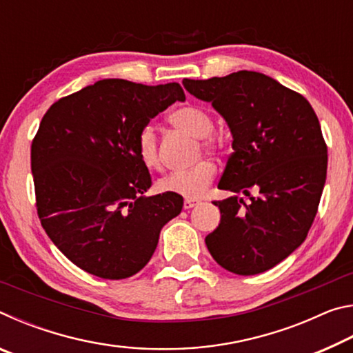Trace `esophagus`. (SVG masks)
<instances>
[{
  "label": "esophagus",
  "instance_id": "1",
  "mask_svg": "<svg viewBox=\"0 0 353 353\" xmlns=\"http://www.w3.org/2000/svg\"><path fill=\"white\" fill-rule=\"evenodd\" d=\"M199 204V201H196V199H185L183 201V208L185 210H188V208H193L194 205H198Z\"/></svg>",
  "mask_w": 353,
  "mask_h": 353
}]
</instances>
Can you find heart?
Instances as JSON below:
<instances>
[{"mask_svg": "<svg viewBox=\"0 0 353 353\" xmlns=\"http://www.w3.org/2000/svg\"><path fill=\"white\" fill-rule=\"evenodd\" d=\"M168 121L176 129H181L194 139H201V146L207 152L216 151L218 141L210 135L213 132V118L205 109L198 105H185L170 113ZM137 155L140 162L149 170L160 165L157 139L151 126L143 128L137 137ZM216 168L210 162H201L193 168L176 171L165 176L157 182L160 193L183 196V198H198L213 182Z\"/></svg>", "mask_w": 353, "mask_h": 353, "instance_id": "heart-1", "label": "heart"}]
</instances>
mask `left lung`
<instances>
[{"label": "left lung", "instance_id": "1", "mask_svg": "<svg viewBox=\"0 0 353 353\" xmlns=\"http://www.w3.org/2000/svg\"><path fill=\"white\" fill-rule=\"evenodd\" d=\"M182 83L212 103L234 139L218 183L234 196L214 202L221 221L205 236L208 252L238 276L271 270L305 241L318 212L327 177L319 119L302 94L256 71ZM250 188L259 196H250Z\"/></svg>", "mask_w": 353, "mask_h": 353}]
</instances>
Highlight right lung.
<instances>
[{"instance_id": "obj_1", "label": "right lung", "mask_w": 353, "mask_h": 353, "mask_svg": "<svg viewBox=\"0 0 353 353\" xmlns=\"http://www.w3.org/2000/svg\"><path fill=\"white\" fill-rule=\"evenodd\" d=\"M185 101L176 82L103 79L59 99L31 146L37 213L57 249L88 274L121 280L151 260L162 227L182 212L177 194L145 196L151 176L137 137Z\"/></svg>"}]
</instances>
